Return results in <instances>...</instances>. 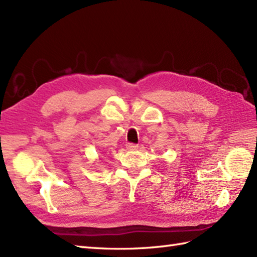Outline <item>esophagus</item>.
Instances as JSON below:
<instances>
[{"mask_svg":"<svg viewBox=\"0 0 257 257\" xmlns=\"http://www.w3.org/2000/svg\"><path fill=\"white\" fill-rule=\"evenodd\" d=\"M126 148H127V150L135 151V150H137V149H138V145H136V143H127Z\"/></svg>","mask_w":257,"mask_h":257,"instance_id":"34e87169","label":"esophagus"}]
</instances>
